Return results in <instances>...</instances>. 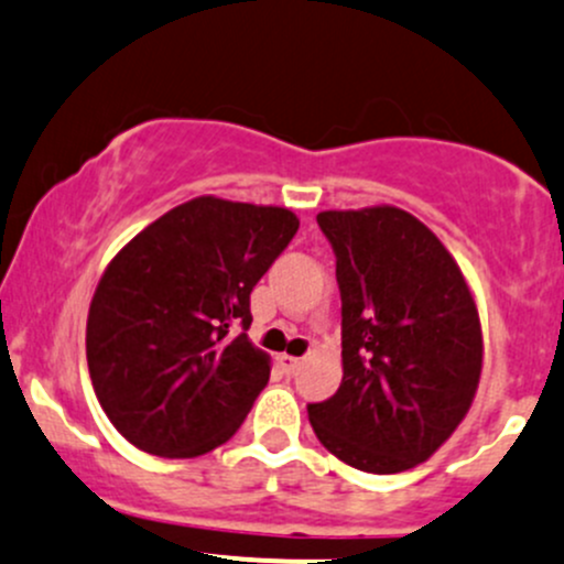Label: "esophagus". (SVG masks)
I'll use <instances>...</instances> for the list:
<instances>
[{"instance_id": "esophagus-1", "label": "esophagus", "mask_w": 564, "mask_h": 564, "mask_svg": "<svg viewBox=\"0 0 564 564\" xmlns=\"http://www.w3.org/2000/svg\"><path fill=\"white\" fill-rule=\"evenodd\" d=\"M300 365H302V359H297V357H289V354H283L281 357V367L286 376H294V372L300 370Z\"/></svg>"}]
</instances>
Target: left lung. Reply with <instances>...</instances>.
Here are the masks:
<instances>
[{
	"label": "left lung",
	"instance_id": "1",
	"mask_svg": "<svg viewBox=\"0 0 564 564\" xmlns=\"http://www.w3.org/2000/svg\"><path fill=\"white\" fill-rule=\"evenodd\" d=\"M335 251L343 383L313 432L365 473L411 470L459 426L481 378V322L452 253L400 207L316 216Z\"/></svg>",
	"mask_w": 564,
	"mask_h": 564
}]
</instances>
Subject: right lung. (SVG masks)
I'll return each mask as SVG.
<instances>
[{"mask_svg": "<svg viewBox=\"0 0 564 564\" xmlns=\"http://www.w3.org/2000/svg\"><path fill=\"white\" fill-rule=\"evenodd\" d=\"M300 221L286 207L197 197L105 270L86 324L99 405L132 446L188 459L240 430L270 381L251 346V292Z\"/></svg>", "mask_w": 564, "mask_h": 564, "instance_id": "1", "label": "right lung"}]
</instances>
